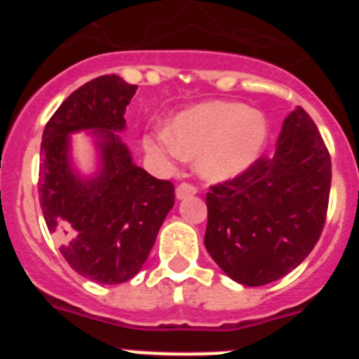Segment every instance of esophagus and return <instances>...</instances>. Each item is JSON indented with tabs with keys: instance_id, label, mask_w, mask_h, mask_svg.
Instances as JSON below:
<instances>
[{
	"instance_id": "1",
	"label": "esophagus",
	"mask_w": 359,
	"mask_h": 359,
	"mask_svg": "<svg viewBox=\"0 0 359 359\" xmlns=\"http://www.w3.org/2000/svg\"><path fill=\"white\" fill-rule=\"evenodd\" d=\"M194 194H198V187L192 185V183H182V185H177V189H176L177 199L190 198V196H194Z\"/></svg>"
}]
</instances>
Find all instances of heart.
I'll list each match as a JSON object with an SVG mask.
<instances>
[{"instance_id":"1","label":"heart","mask_w":359,"mask_h":359,"mask_svg":"<svg viewBox=\"0 0 359 359\" xmlns=\"http://www.w3.org/2000/svg\"><path fill=\"white\" fill-rule=\"evenodd\" d=\"M268 140L264 115L246 104L212 100L174 116L169 129L144 138L149 154L161 160L198 156V170L210 182H226L257 163Z\"/></svg>"}]
</instances>
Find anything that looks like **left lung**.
Instances as JSON below:
<instances>
[{"mask_svg": "<svg viewBox=\"0 0 359 359\" xmlns=\"http://www.w3.org/2000/svg\"><path fill=\"white\" fill-rule=\"evenodd\" d=\"M329 192L331 156L313 118L298 106L282 123L273 156L210 187L205 246L239 284L278 280L318 243Z\"/></svg>", "mask_w": 359, "mask_h": 359, "instance_id": "left-lung-1", "label": "left lung"}]
</instances>
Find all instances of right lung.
Returning <instances> with one entry per match:
<instances>
[{
    "label": "right lung",
    "instance_id": "obj_1",
    "mask_svg": "<svg viewBox=\"0 0 359 359\" xmlns=\"http://www.w3.org/2000/svg\"><path fill=\"white\" fill-rule=\"evenodd\" d=\"M136 86L102 75L73 91L43 131L39 203L46 226L79 275L122 284L147 261L158 230L174 205V185L133 163L115 130L126 129V107ZM93 130L101 152L95 178H81L69 160V135Z\"/></svg>",
    "mask_w": 359,
    "mask_h": 359
}]
</instances>
